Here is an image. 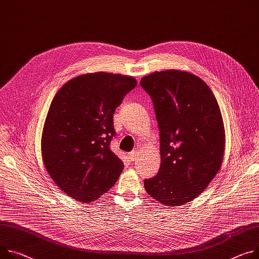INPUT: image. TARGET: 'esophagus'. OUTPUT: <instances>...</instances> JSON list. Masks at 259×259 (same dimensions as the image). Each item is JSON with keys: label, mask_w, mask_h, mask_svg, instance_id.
I'll return each mask as SVG.
<instances>
[{"label": "esophagus", "mask_w": 259, "mask_h": 259, "mask_svg": "<svg viewBox=\"0 0 259 259\" xmlns=\"http://www.w3.org/2000/svg\"><path fill=\"white\" fill-rule=\"evenodd\" d=\"M128 157H129L130 161L135 162V161L138 159V151H137V150H135V151L130 152V153L128 154Z\"/></svg>", "instance_id": "1"}]
</instances>
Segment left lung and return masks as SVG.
<instances>
[{
	"label": "left lung",
	"mask_w": 259,
	"mask_h": 259,
	"mask_svg": "<svg viewBox=\"0 0 259 259\" xmlns=\"http://www.w3.org/2000/svg\"><path fill=\"white\" fill-rule=\"evenodd\" d=\"M160 133L161 166L145 180L161 204L183 205L205 190L219 171L225 147L221 111L213 92L198 76L164 70L144 76Z\"/></svg>",
	"instance_id": "1"
}]
</instances>
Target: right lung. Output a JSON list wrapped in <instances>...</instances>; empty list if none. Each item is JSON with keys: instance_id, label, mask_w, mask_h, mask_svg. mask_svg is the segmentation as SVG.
Wrapping results in <instances>:
<instances>
[{"instance_id": "add662e5", "label": "right lung", "mask_w": 259, "mask_h": 259, "mask_svg": "<svg viewBox=\"0 0 259 259\" xmlns=\"http://www.w3.org/2000/svg\"><path fill=\"white\" fill-rule=\"evenodd\" d=\"M136 84L132 76L96 72L72 78L56 94L41 152L46 170L68 196L90 203L119 179L124 163L109 149L113 113Z\"/></svg>"}]
</instances>
